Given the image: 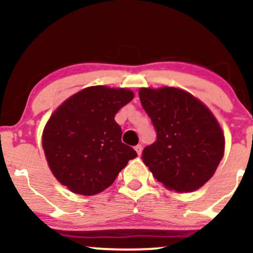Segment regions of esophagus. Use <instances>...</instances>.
<instances>
[{
    "label": "esophagus",
    "instance_id": "obj_1",
    "mask_svg": "<svg viewBox=\"0 0 253 253\" xmlns=\"http://www.w3.org/2000/svg\"><path fill=\"white\" fill-rule=\"evenodd\" d=\"M134 150L136 151V153H138V156L141 155V151H143V147H141V145H136L134 147Z\"/></svg>",
    "mask_w": 253,
    "mask_h": 253
}]
</instances>
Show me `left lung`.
<instances>
[{
    "instance_id": "8db88e82",
    "label": "left lung",
    "mask_w": 253,
    "mask_h": 253,
    "mask_svg": "<svg viewBox=\"0 0 253 253\" xmlns=\"http://www.w3.org/2000/svg\"><path fill=\"white\" fill-rule=\"evenodd\" d=\"M139 97L157 132L143 151V162L167 189L190 193L215 172L223 157L225 136L207 107L173 86L141 88Z\"/></svg>"
}]
</instances>
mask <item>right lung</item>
<instances>
[{"mask_svg":"<svg viewBox=\"0 0 253 253\" xmlns=\"http://www.w3.org/2000/svg\"><path fill=\"white\" fill-rule=\"evenodd\" d=\"M133 97V91L125 88L89 86L51 115L42 132V149L52 173L72 193H101L136 157L121 141L123 130L114 120Z\"/></svg>","mask_w":253,"mask_h":253,"instance_id":"right-lung-1","label":"right lung"}]
</instances>
